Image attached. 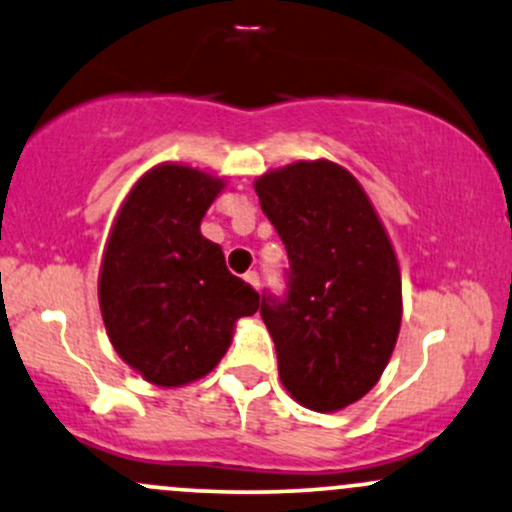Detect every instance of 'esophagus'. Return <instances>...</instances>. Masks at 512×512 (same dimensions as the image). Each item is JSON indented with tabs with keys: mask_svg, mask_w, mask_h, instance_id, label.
I'll return each instance as SVG.
<instances>
[{
	"mask_svg": "<svg viewBox=\"0 0 512 512\" xmlns=\"http://www.w3.org/2000/svg\"><path fill=\"white\" fill-rule=\"evenodd\" d=\"M243 279L248 281L252 289H260V274H257V272H248V274L243 276Z\"/></svg>",
	"mask_w": 512,
	"mask_h": 512,
	"instance_id": "1",
	"label": "esophagus"
}]
</instances>
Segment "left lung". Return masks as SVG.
Here are the masks:
<instances>
[{"label": "left lung", "mask_w": 512, "mask_h": 512, "mask_svg": "<svg viewBox=\"0 0 512 512\" xmlns=\"http://www.w3.org/2000/svg\"><path fill=\"white\" fill-rule=\"evenodd\" d=\"M289 252L286 298L262 296L286 392L339 411L373 390L402 325V276L378 211L354 175L317 158L255 180Z\"/></svg>", "instance_id": "left-lung-1"}]
</instances>
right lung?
Listing matches in <instances>:
<instances>
[{
    "label": "right lung",
    "instance_id": "obj_1",
    "mask_svg": "<svg viewBox=\"0 0 512 512\" xmlns=\"http://www.w3.org/2000/svg\"><path fill=\"white\" fill-rule=\"evenodd\" d=\"M223 187L219 175L158 163L127 192L105 240L103 325L117 356L151 385L204 378L226 356L236 322L260 308V293L199 231Z\"/></svg>",
    "mask_w": 512,
    "mask_h": 512
}]
</instances>
